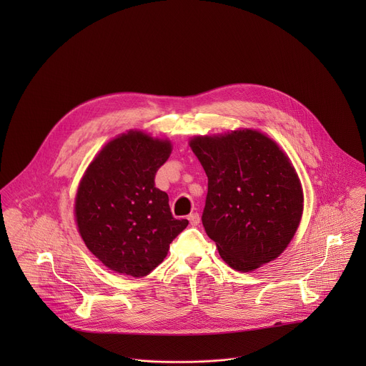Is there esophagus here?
I'll return each instance as SVG.
<instances>
[{
	"instance_id": "1",
	"label": "esophagus",
	"mask_w": 366,
	"mask_h": 366,
	"mask_svg": "<svg viewBox=\"0 0 366 366\" xmlns=\"http://www.w3.org/2000/svg\"><path fill=\"white\" fill-rule=\"evenodd\" d=\"M188 220H189V224H191V226H197V224L199 223L201 217H199L198 213H192V214L188 216Z\"/></svg>"
}]
</instances>
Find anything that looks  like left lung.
<instances>
[{
  "label": "left lung",
  "mask_w": 366,
  "mask_h": 366,
  "mask_svg": "<svg viewBox=\"0 0 366 366\" xmlns=\"http://www.w3.org/2000/svg\"><path fill=\"white\" fill-rule=\"evenodd\" d=\"M208 192L205 233L224 262L249 272L278 257L302 214V191L294 167L269 137L254 130L194 137Z\"/></svg>",
  "instance_id": "obj_1"
}]
</instances>
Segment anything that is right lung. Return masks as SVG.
I'll return each instance as SVG.
<instances>
[{
    "mask_svg": "<svg viewBox=\"0 0 366 366\" xmlns=\"http://www.w3.org/2000/svg\"><path fill=\"white\" fill-rule=\"evenodd\" d=\"M169 153V142L129 132L98 153L79 184V233L101 262L119 274L147 275L188 226L172 216L168 194L154 187Z\"/></svg>",
    "mask_w": 366,
    "mask_h": 366,
    "instance_id": "add662e5",
    "label": "right lung"
}]
</instances>
